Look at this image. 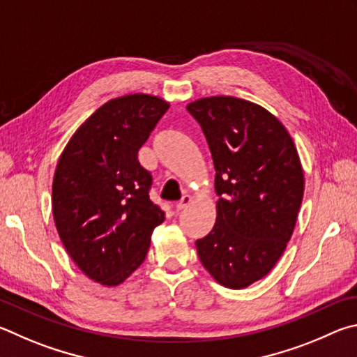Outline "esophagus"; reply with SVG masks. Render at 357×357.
<instances>
[{
  "label": "esophagus",
  "instance_id": "1",
  "mask_svg": "<svg viewBox=\"0 0 357 357\" xmlns=\"http://www.w3.org/2000/svg\"><path fill=\"white\" fill-rule=\"evenodd\" d=\"M191 201H192V199H191V196H188V195H185L182 199H180V201L177 202V204H175V208H177L178 211L180 210H185L186 207H188V205L191 204Z\"/></svg>",
  "mask_w": 357,
  "mask_h": 357
}]
</instances>
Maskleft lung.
Returning <instances> with one entry per match:
<instances>
[{"label":"left lung","mask_w":357,"mask_h":357,"mask_svg":"<svg viewBox=\"0 0 357 357\" xmlns=\"http://www.w3.org/2000/svg\"><path fill=\"white\" fill-rule=\"evenodd\" d=\"M207 137L215 165L216 222L196 241L216 282L240 290L265 278L284 254L304 195L291 136L261 106L236 97L186 106Z\"/></svg>","instance_id":"obj_1"}]
</instances>
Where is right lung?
<instances>
[{"label":"right lung","instance_id":"obj_1","mask_svg":"<svg viewBox=\"0 0 357 357\" xmlns=\"http://www.w3.org/2000/svg\"><path fill=\"white\" fill-rule=\"evenodd\" d=\"M167 109V102L147 93L112 98L75 131L59 156L52 191L56 229L72 260L98 284H122L165 221L149 197L152 175L137 150Z\"/></svg>","mask_w":357,"mask_h":357}]
</instances>
